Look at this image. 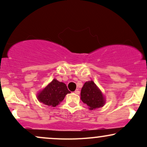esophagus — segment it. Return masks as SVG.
<instances>
[{
    "mask_svg": "<svg viewBox=\"0 0 147 147\" xmlns=\"http://www.w3.org/2000/svg\"><path fill=\"white\" fill-rule=\"evenodd\" d=\"M75 93L76 94V95H79V94L80 93V91H79V90H76L75 91Z\"/></svg>",
    "mask_w": 147,
    "mask_h": 147,
    "instance_id": "34e87169",
    "label": "esophagus"
}]
</instances>
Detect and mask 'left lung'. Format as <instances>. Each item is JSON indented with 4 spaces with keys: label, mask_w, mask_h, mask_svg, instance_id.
<instances>
[{
    "label": "left lung",
    "mask_w": 147,
    "mask_h": 147,
    "mask_svg": "<svg viewBox=\"0 0 147 147\" xmlns=\"http://www.w3.org/2000/svg\"><path fill=\"white\" fill-rule=\"evenodd\" d=\"M81 99L90 110L100 108L104 104V97L92 81L86 82L81 90Z\"/></svg>",
    "instance_id": "left-lung-1"
}]
</instances>
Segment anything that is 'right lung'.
Returning <instances> with one entry per match:
<instances>
[{"label":"right lung","instance_id":"right-lung-1","mask_svg":"<svg viewBox=\"0 0 147 147\" xmlns=\"http://www.w3.org/2000/svg\"><path fill=\"white\" fill-rule=\"evenodd\" d=\"M70 92L65 84L55 79L38 94V99L45 105L55 107Z\"/></svg>","mask_w":147,"mask_h":147}]
</instances>
